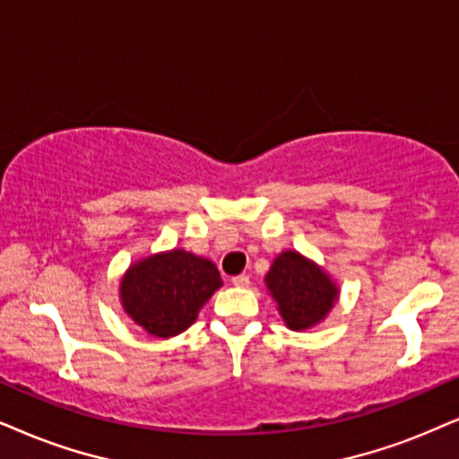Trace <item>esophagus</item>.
I'll return each instance as SVG.
<instances>
[{"instance_id": "1", "label": "esophagus", "mask_w": 459, "mask_h": 459, "mask_svg": "<svg viewBox=\"0 0 459 459\" xmlns=\"http://www.w3.org/2000/svg\"><path fill=\"white\" fill-rule=\"evenodd\" d=\"M230 281H233V286H237V288H247L249 286V275L241 273V275H235Z\"/></svg>"}]
</instances>
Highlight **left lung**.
I'll return each instance as SVG.
<instances>
[{"label": "left lung", "instance_id": "1", "mask_svg": "<svg viewBox=\"0 0 459 459\" xmlns=\"http://www.w3.org/2000/svg\"><path fill=\"white\" fill-rule=\"evenodd\" d=\"M266 286L277 300L283 322L292 330L322 322L339 294L326 273L299 252H283L275 258L266 273Z\"/></svg>", "mask_w": 459, "mask_h": 459}]
</instances>
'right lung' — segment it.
<instances>
[{"label": "right lung", "mask_w": 459, "mask_h": 459, "mask_svg": "<svg viewBox=\"0 0 459 459\" xmlns=\"http://www.w3.org/2000/svg\"><path fill=\"white\" fill-rule=\"evenodd\" d=\"M222 286L216 264L184 249L133 264L120 283L125 311L154 336H176Z\"/></svg>", "instance_id": "add662e5"}]
</instances>
